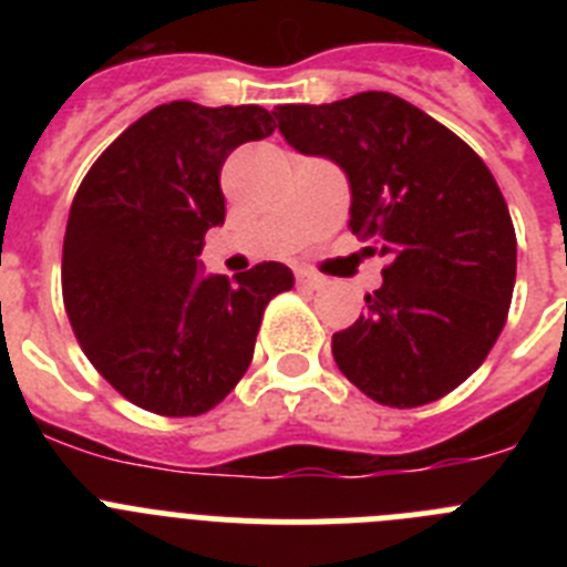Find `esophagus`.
<instances>
[{
	"label": "esophagus",
	"mask_w": 567,
	"mask_h": 567,
	"mask_svg": "<svg viewBox=\"0 0 567 567\" xmlns=\"http://www.w3.org/2000/svg\"><path fill=\"white\" fill-rule=\"evenodd\" d=\"M295 278H298L300 287H309V289H320L323 284H327V280L320 278L318 272H312V269H298V272H295Z\"/></svg>",
	"instance_id": "obj_1"
}]
</instances>
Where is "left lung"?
<instances>
[{
  "instance_id": "1",
  "label": "left lung",
  "mask_w": 567,
  "mask_h": 567,
  "mask_svg": "<svg viewBox=\"0 0 567 567\" xmlns=\"http://www.w3.org/2000/svg\"><path fill=\"white\" fill-rule=\"evenodd\" d=\"M275 127L349 178V229L389 258L365 312L332 334L340 372L394 409L434 403L488 358L517 280V235L485 162L405 99L365 90L280 104Z\"/></svg>"
}]
</instances>
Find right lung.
Here are the masks:
<instances>
[{"instance_id":"obj_1","label":"right lung","mask_w":567,"mask_h":567,"mask_svg":"<svg viewBox=\"0 0 567 567\" xmlns=\"http://www.w3.org/2000/svg\"><path fill=\"white\" fill-rule=\"evenodd\" d=\"M272 130L258 104H158L84 175L64 233V309L90 363L138 409H215L252 363L267 303L292 289L275 260L235 280L198 272L204 235L227 215V155Z\"/></svg>"}]
</instances>
